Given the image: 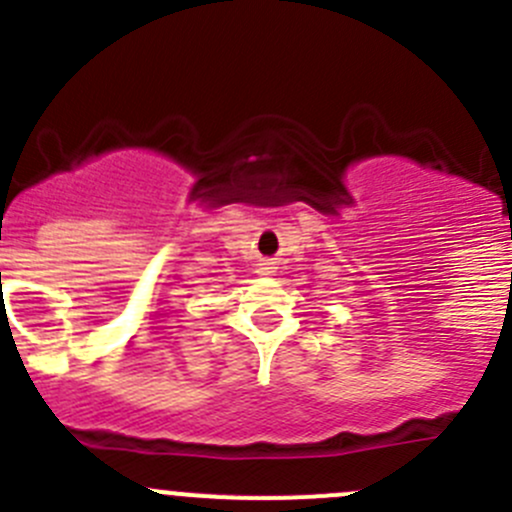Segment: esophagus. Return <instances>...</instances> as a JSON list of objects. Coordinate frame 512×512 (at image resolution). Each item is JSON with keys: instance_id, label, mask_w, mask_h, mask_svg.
I'll return each instance as SVG.
<instances>
[{"instance_id": "34e87169", "label": "esophagus", "mask_w": 512, "mask_h": 512, "mask_svg": "<svg viewBox=\"0 0 512 512\" xmlns=\"http://www.w3.org/2000/svg\"><path fill=\"white\" fill-rule=\"evenodd\" d=\"M262 272H265V275H267V272H272V267H262Z\"/></svg>"}]
</instances>
